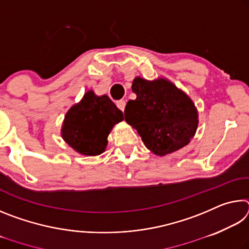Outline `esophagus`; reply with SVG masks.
I'll list each match as a JSON object with an SVG mask.
<instances>
[{
  "instance_id": "esophagus-1",
  "label": "esophagus",
  "mask_w": 249,
  "mask_h": 249,
  "mask_svg": "<svg viewBox=\"0 0 249 249\" xmlns=\"http://www.w3.org/2000/svg\"><path fill=\"white\" fill-rule=\"evenodd\" d=\"M116 105H117V107H119L122 112H124V109H125V105H126V102H125L124 100L117 101V102H116Z\"/></svg>"
}]
</instances>
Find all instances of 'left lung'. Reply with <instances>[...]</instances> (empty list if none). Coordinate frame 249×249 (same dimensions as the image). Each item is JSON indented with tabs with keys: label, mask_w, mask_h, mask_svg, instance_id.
Here are the masks:
<instances>
[{
	"label": "left lung",
	"mask_w": 249,
	"mask_h": 249,
	"mask_svg": "<svg viewBox=\"0 0 249 249\" xmlns=\"http://www.w3.org/2000/svg\"><path fill=\"white\" fill-rule=\"evenodd\" d=\"M132 90L136 99L126 104L125 121L151 153L162 157L190 142L199 125L190 96L166 78L149 81L136 77Z\"/></svg>",
	"instance_id": "left-lung-1"
}]
</instances>
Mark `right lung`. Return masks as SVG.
<instances>
[{"instance_id":"right-lung-1","label":"right lung","mask_w":249,"mask_h":249,"mask_svg":"<svg viewBox=\"0 0 249 249\" xmlns=\"http://www.w3.org/2000/svg\"><path fill=\"white\" fill-rule=\"evenodd\" d=\"M123 120V112L107 95L89 90L66 113L61 137L80 155L98 156L105 151L113 127Z\"/></svg>"}]
</instances>
